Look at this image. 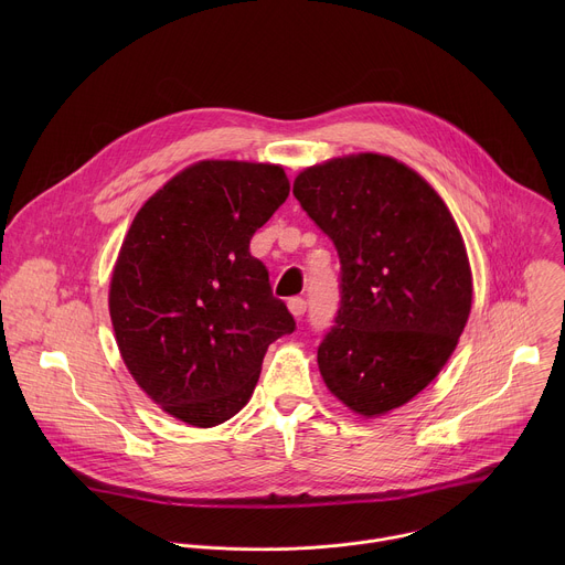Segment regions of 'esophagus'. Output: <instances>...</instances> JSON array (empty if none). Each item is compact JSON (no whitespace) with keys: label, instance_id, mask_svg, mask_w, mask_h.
<instances>
[{"label":"esophagus","instance_id":"1","mask_svg":"<svg viewBox=\"0 0 565 565\" xmlns=\"http://www.w3.org/2000/svg\"><path fill=\"white\" fill-rule=\"evenodd\" d=\"M288 310L295 315V317H301L306 312V301L301 297H292L288 299Z\"/></svg>","mask_w":565,"mask_h":565}]
</instances>
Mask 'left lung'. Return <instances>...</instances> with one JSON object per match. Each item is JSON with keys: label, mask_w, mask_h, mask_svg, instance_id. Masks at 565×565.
Here are the masks:
<instances>
[{"label": "left lung", "mask_w": 565, "mask_h": 565, "mask_svg": "<svg viewBox=\"0 0 565 565\" xmlns=\"http://www.w3.org/2000/svg\"><path fill=\"white\" fill-rule=\"evenodd\" d=\"M340 255V310L319 373L373 418L418 395L447 364L471 310L460 230L436 190L382 153L306 168L292 185Z\"/></svg>", "instance_id": "obj_1"}]
</instances>
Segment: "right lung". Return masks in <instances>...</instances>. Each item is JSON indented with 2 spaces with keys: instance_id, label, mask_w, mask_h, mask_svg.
<instances>
[{
  "instance_id": "right-lung-1",
  "label": "right lung",
  "mask_w": 565,
  "mask_h": 565,
  "mask_svg": "<svg viewBox=\"0 0 565 565\" xmlns=\"http://www.w3.org/2000/svg\"><path fill=\"white\" fill-rule=\"evenodd\" d=\"M281 166L201 160L134 216L109 312L131 377L170 416L214 427L246 407L268 347L295 331L253 234L288 199Z\"/></svg>"
}]
</instances>
